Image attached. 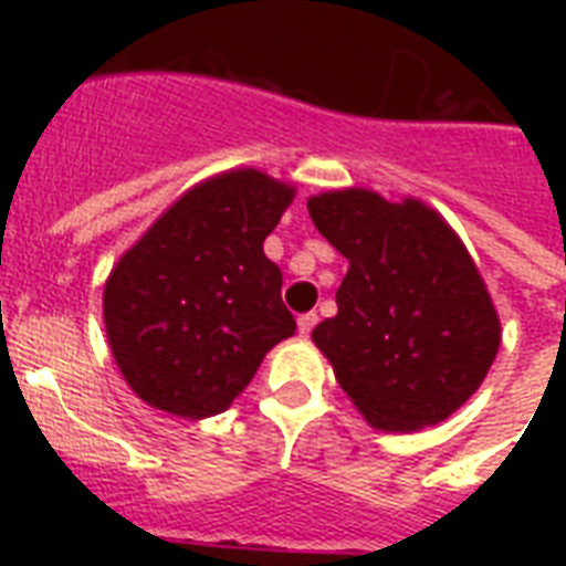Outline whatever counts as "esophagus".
Segmentation results:
<instances>
[{
	"mask_svg": "<svg viewBox=\"0 0 566 566\" xmlns=\"http://www.w3.org/2000/svg\"><path fill=\"white\" fill-rule=\"evenodd\" d=\"M317 314L314 311H308V314H300V319H296V326H300V335L308 337L311 332H314V326H317Z\"/></svg>",
	"mask_w": 566,
	"mask_h": 566,
	"instance_id": "obj_1",
	"label": "esophagus"
}]
</instances>
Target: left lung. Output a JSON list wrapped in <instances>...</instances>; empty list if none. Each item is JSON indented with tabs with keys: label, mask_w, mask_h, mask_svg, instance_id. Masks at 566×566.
Returning <instances> with one entry per match:
<instances>
[{
	"label": "left lung",
	"mask_w": 566,
	"mask_h": 566,
	"mask_svg": "<svg viewBox=\"0 0 566 566\" xmlns=\"http://www.w3.org/2000/svg\"><path fill=\"white\" fill-rule=\"evenodd\" d=\"M308 213L349 258L337 317L311 335L340 387L376 429L447 420L500 349V317L464 243L417 199L361 188L311 196Z\"/></svg>",
	"instance_id": "1"
}]
</instances>
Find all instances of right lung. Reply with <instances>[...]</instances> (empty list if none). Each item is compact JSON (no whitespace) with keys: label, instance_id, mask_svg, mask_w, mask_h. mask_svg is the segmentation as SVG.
I'll return each instance as SVG.
<instances>
[{"label":"right lung","instance_id":"1","mask_svg":"<svg viewBox=\"0 0 566 566\" xmlns=\"http://www.w3.org/2000/svg\"><path fill=\"white\" fill-rule=\"evenodd\" d=\"M293 188L258 170L196 185L119 258L105 328L128 387L176 417L226 411L264 355L296 332L264 238Z\"/></svg>","mask_w":566,"mask_h":566}]
</instances>
